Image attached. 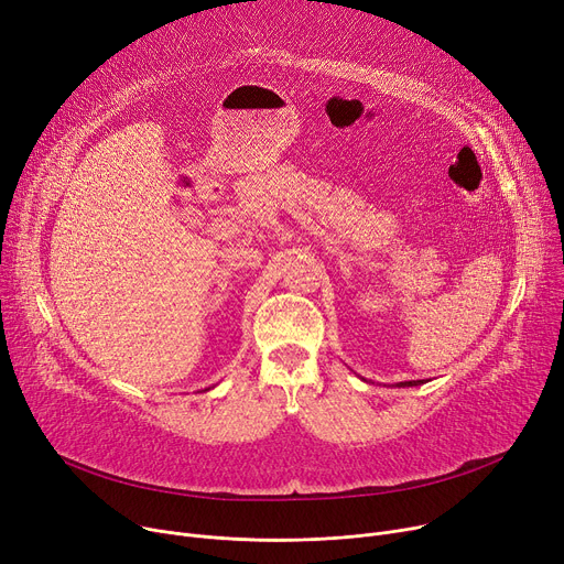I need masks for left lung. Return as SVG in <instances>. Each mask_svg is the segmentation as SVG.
<instances>
[{"instance_id": "obj_1", "label": "left lung", "mask_w": 564, "mask_h": 564, "mask_svg": "<svg viewBox=\"0 0 564 564\" xmlns=\"http://www.w3.org/2000/svg\"><path fill=\"white\" fill-rule=\"evenodd\" d=\"M419 383H423V381H400L398 387H419Z\"/></svg>"}]
</instances>
